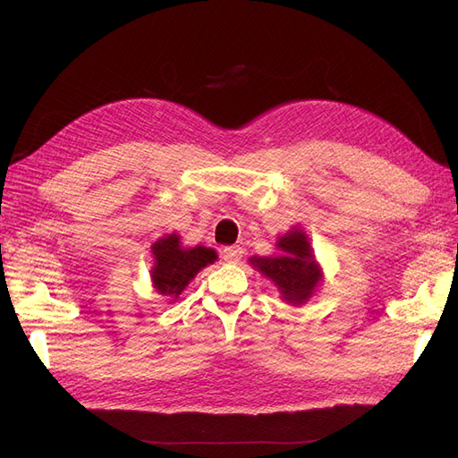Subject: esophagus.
<instances>
[{
  "label": "esophagus",
  "mask_w": 458,
  "mask_h": 458,
  "mask_svg": "<svg viewBox=\"0 0 458 458\" xmlns=\"http://www.w3.org/2000/svg\"><path fill=\"white\" fill-rule=\"evenodd\" d=\"M242 254H244V250H242L241 246H225L224 250H221V256H224V259L229 261V263L241 261V259H242Z\"/></svg>",
  "instance_id": "obj_1"
}]
</instances>
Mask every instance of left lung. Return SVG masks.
Instances as JSON below:
<instances>
[{
	"label": "left lung",
	"instance_id": "left-lung-1",
	"mask_svg": "<svg viewBox=\"0 0 458 458\" xmlns=\"http://www.w3.org/2000/svg\"><path fill=\"white\" fill-rule=\"evenodd\" d=\"M281 254L275 258H250L254 269L275 283L281 298L288 303L308 301L315 293V286L321 283V269H318L308 234L294 227L276 241Z\"/></svg>",
	"mask_w": 458,
	"mask_h": 458
}]
</instances>
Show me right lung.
I'll list each match as a JSON object with an SVG mask.
<instances>
[{"label": "right lung", "instance_id": "1", "mask_svg": "<svg viewBox=\"0 0 458 458\" xmlns=\"http://www.w3.org/2000/svg\"><path fill=\"white\" fill-rule=\"evenodd\" d=\"M155 256V267L150 269L152 286L157 293L168 298H177L195 275L217 259L216 250L206 246L183 248L179 234H168L150 246Z\"/></svg>", "mask_w": 458, "mask_h": 458}]
</instances>
